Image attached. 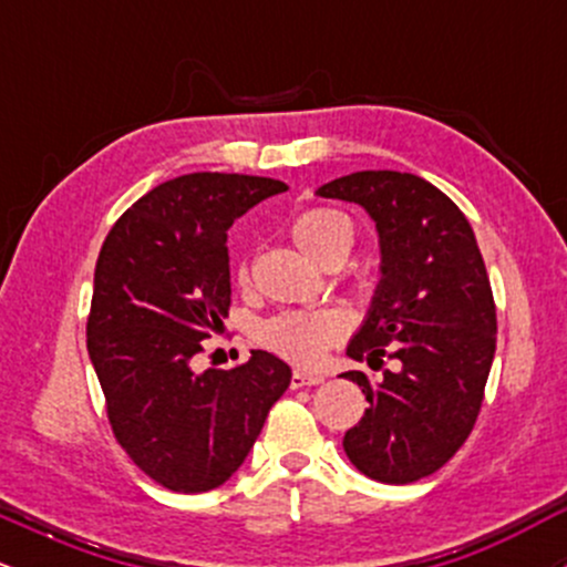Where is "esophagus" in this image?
Wrapping results in <instances>:
<instances>
[{
    "mask_svg": "<svg viewBox=\"0 0 567 567\" xmlns=\"http://www.w3.org/2000/svg\"><path fill=\"white\" fill-rule=\"evenodd\" d=\"M317 383H322V375H315V373H303V370H296V373L290 375V386H292V389L317 386Z\"/></svg>",
    "mask_w": 567,
    "mask_h": 567,
    "instance_id": "esophagus-1",
    "label": "esophagus"
}]
</instances>
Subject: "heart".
<instances>
[{"label":"heart","instance_id":"b5f03b06","mask_svg":"<svg viewBox=\"0 0 567 567\" xmlns=\"http://www.w3.org/2000/svg\"><path fill=\"white\" fill-rule=\"evenodd\" d=\"M290 234L296 245L317 264H324L333 256L347 258L354 243V226L349 216H343L336 207H309L298 213ZM247 277H250V266L243 264L239 282L245 285ZM343 333H347V320L333 309L282 311L258 324L256 341L296 365H317L324 351L341 341Z\"/></svg>","mask_w":567,"mask_h":567}]
</instances>
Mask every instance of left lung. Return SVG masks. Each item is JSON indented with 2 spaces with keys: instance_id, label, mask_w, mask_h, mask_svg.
<instances>
[{
  "instance_id": "8db88e82",
  "label": "left lung",
  "mask_w": 567,
  "mask_h": 567,
  "mask_svg": "<svg viewBox=\"0 0 567 567\" xmlns=\"http://www.w3.org/2000/svg\"><path fill=\"white\" fill-rule=\"evenodd\" d=\"M320 197L362 205L381 237V285L347 354L373 370L395 362L379 383L343 373L368 400L343 451L370 480L415 483L453 458L483 408L496 354L483 252L458 205L413 173H351Z\"/></svg>"
}]
</instances>
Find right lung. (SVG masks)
<instances>
[{"mask_svg": "<svg viewBox=\"0 0 567 567\" xmlns=\"http://www.w3.org/2000/svg\"><path fill=\"white\" fill-rule=\"evenodd\" d=\"M282 181L188 173L122 213L95 264L87 351L116 442L173 493H207L243 466L290 368L256 349L245 365L194 373L231 306L226 231Z\"/></svg>", "mask_w": 567, "mask_h": 567, "instance_id": "add662e5", "label": "right lung"}]
</instances>
